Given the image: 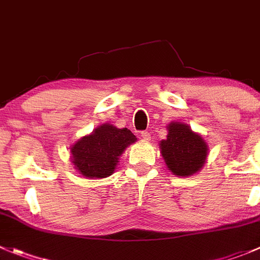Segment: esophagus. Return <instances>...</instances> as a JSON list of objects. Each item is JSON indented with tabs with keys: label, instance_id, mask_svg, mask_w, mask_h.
Returning a JSON list of instances; mask_svg holds the SVG:
<instances>
[{
	"label": "esophagus",
	"instance_id": "1",
	"mask_svg": "<svg viewBox=\"0 0 260 260\" xmlns=\"http://www.w3.org/2000/svg\"><path fill=\"white\" fill-rule=\"evenodd\" d=\"M141 137H142V140L148 141L151 138V135L147 132V131H142V132H141Z\"/></svg>",
	"mask_w": 260,
	"mask_h": 260
}]
</instances>
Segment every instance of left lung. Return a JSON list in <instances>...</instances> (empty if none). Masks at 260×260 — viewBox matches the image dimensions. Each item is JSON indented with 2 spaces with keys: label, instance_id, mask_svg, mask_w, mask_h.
<instances>
[{
  "label": "left lung",
  "instance_id": "8db88e82",
  "mask_svg": "<svg viewBox=\"0 0 260 260\" xmlns=\"http://www.w3.org/2000/svg\"><path fill=\"white\" fill-rule=\"evenodd\" d=\"M168 131L166 140L160 142V150L169 170L178 176L198 173L208 155V146L202 136L179 122L170 123Z\"/></svg>",
  "mask_w": 260,
  "mask_h": 260
}]
</instances>
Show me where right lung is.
Instances as JSON below:
<instances>
[{
    "label": "right lung",
    "instance_id": "obj_1",
    "mask_svg": "<svg viewBox=\"0 0 260 260\" xmlns=\"http://www.w3.org/2000/svg\"><path fill=\"white\" fill-rule=\"evenodd\" d=\"M136 141L128 128L119 129L107 123L72 146V162L85 178H107L114 173L119 156Z\"/></svg>",
    "mask_w": 260,
    "mask_h": 260
}]
</instances>
